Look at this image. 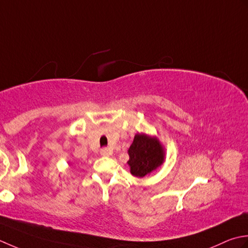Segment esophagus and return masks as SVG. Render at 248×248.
<instances>
[{"instance_id": "obj_1", "label": "esophagus", "mask_w": 248, "mask_h": 248, "mask_svg": "<svg viewBox=\"0 0 248 248\" xmlns=\"http://www.w3.org/2000/svg\"><path fill=\"white\" fill-rule=\"evenodd\" d=\"M100 154H102V156H109L111 155V151L107 148H104L100 150Z\"/></svg>"}]
</instances>
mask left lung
Returning a JSON list of instances; mask_svg holds the SVG:
<instances>
[{"instance_id":"left-lung-1","label":"left lung","mask_w":248,"mask_h":248,"mask_svg":"<svg viewBox=\"0 0 248 248\" xmlns=\"http://www.w3.org/2000/svg\"><path fill=\"white\" fill-rule=\"evenodd\" d=\"M130 173L143 178L164 163L165 150L159 140L145 134H136L128 149Z\"/></svg>"}]
</instances>
